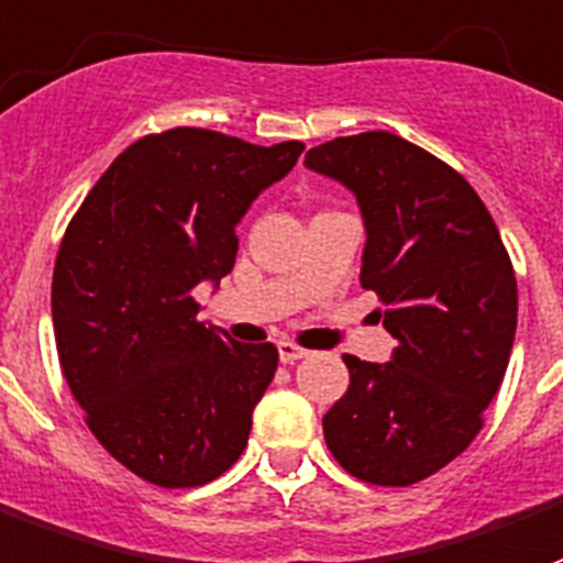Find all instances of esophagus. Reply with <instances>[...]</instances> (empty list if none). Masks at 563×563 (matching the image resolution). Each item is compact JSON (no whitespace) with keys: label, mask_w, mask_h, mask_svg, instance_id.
I'll list each match as a JSON object with an SVG mask.
<instances>
[{"label":"esophagus","mask_w":563,"mask_h":563,"mask_svg":"<svg viewBox=\"0 0 563 563\" xmlns=\"http://www.w3.org/2000/svg\"><path fill=\"white\" fill-rule=\"evenodd\" d=\"M308 350H302V346H297L294 341H278V358L285 362V365H294V362H299V358H306Z\"/></svg>","instance_id":"esophagus-1"}]
</instances>
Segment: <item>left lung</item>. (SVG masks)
I'll use <instances>...</instances> for the list:
<instances>
[{
	"mask_svg": "<svg viewBox=\"0 0 563 563\" xmlns=\"http://www.w3.org/2000/svg\"><path fill=\"white\" fill-rule=\"evenodd\" d=\"M306 166L346 186L365 219L358 282L397 346L344 356L350 388L323 416L332 457L358 481L409 487L463 454L505 379L517 276L466 177L374 130L311 147Z\"/></svg>",
	"mask_w": 563,
	"mask_h": 563,
	"instance_id": "obj_1",
	"label": "left lung"
}]
</instances>
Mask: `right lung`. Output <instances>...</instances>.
Listing matches in <instances>:
<instances>
[{"mask_svg": "<svg viewBox=\"0 0 563 563\" xmlns=\"http://www.w3.org/2000/svg\"><path fill=\"white\" fill-rule=\"evenodd\" d=\"M302 151L175 126L126 147L67 225L58 362L97 442L156 487H201L246 448L278 350L201 323L192 290L234 269L240 219Z\"/></svg>", "mask_w": 563, "mask_h": 563, "instance_id": "right-lung-1", "label": "right lung"}]
</instances>
